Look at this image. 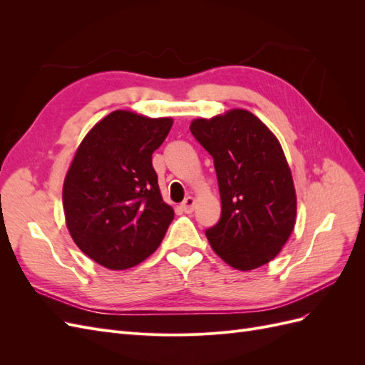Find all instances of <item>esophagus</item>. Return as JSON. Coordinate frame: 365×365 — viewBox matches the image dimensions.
Masks as SVG:
<instances>
[{
  "label": "esophagus",
  "mask_w": 365,
  "mask_h": 365,
  "mask_svg": "<svg viewBox=\"0 0 365 365\" xmlns=\"http://www.w3.org/2000/svg\"><path fill=\"white\" fill-rule=\"evenodd\" d=\"M193 207H195V200L192 196H187L185 200H184V202L181 204V210L182 212H185V213H192L193 212Z\"/></svg>",
  "instance_id": "obj_1"
}]
</instances>
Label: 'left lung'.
I'll return each mask as SVG.
<instances>
[{
	"mask_svg": "<svg viewBox=\"0 0 365 365\" xmlns=\"http://www.w3.org/2000/svg\"><path fill=\"white\" fill-rule=\"evenodd\" d=\"M212 155L222 213L205 230L210 245L231 267L250 271L268 263L289 239L297 196L279 140L245 109L190 125Z\"/></svg>",
	"mask_w": 365,
	"mask_h": 365,
	"instance_id": "8db88e82",
	"label": "left lung"
}]
</instances>
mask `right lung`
Returning a JSON list of instances; mask_svg holds the SVG:
<instances>
[{
	"instance_id": "obj_1",
	"label": "right lung",
	"mask_w": 365,
	"mask_h": 365,
	"mask_svg": "<svg viewBox=\"0 0 365 365\" xmlns=\"http://www.w3.org/2000/svg\"><path fill=\"white\" fill-rule=\"evenodd\" d=\"M172 118L114 111L88 132L65 176L62 201L76 245L109 269H128L155 251L173 220L152 153Z\"/></svg>"
}]
</instances>
